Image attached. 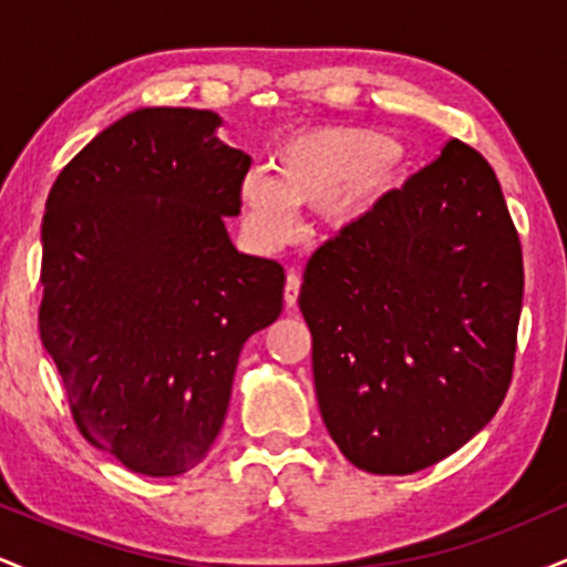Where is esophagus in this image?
Here are the masks:
<instances>
[{
	"mask_svg": "<svg viewBox=\"0 0 567 567\" xmlns=\"http://www.w3.org/2000/svg\"><path fill=\"white\" fill-rule=\"evenodd\" d=\"M298 292H301V277H298V271H288V279H285V303L296 306Z\"/></svg>",
	"mask_w": 567,
	"mask_h": 567,
	"instance_id": "obj_1",
	"label": "esophagus"
}]
</instances>
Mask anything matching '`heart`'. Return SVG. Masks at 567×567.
<instances>
[{
	"label": "heart",
	"mask_w": 567,
	"mask_h": 567,
	"mask_svg": "<svg viewBox=\"0 0 567 567\" xmlns=\"http://www.w3.org/2000/svg\"><path fill=\"white\" fill-rule=\"evenodd\" d=\"M405 162V146L381 130H306L277 148L271 178L245 175L239 202L250 229L269 245L288 243L296 234V205H322L336 229H354L394 192Z\"/></svg>",
	"instance_id": "1"
}]
</instances>
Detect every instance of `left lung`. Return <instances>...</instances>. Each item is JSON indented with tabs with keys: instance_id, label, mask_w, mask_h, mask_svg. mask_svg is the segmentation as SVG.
<instances>
[{
	"instance_id": "8db88e82",
	"label": "left lung",
	"mask_w": 567,
	"mask_h": 567,
	"mask_svg": "<svg viewBox=\"0 0 567 567\" xmlns=\"http://www.w3.org/2000/svg\"><path fill=\"white\" fill-rule=\"evenodd\" d=\"M523 285L496 173L461 141L311 256L298 306L317 402L357 470H426L496 415Z\"/></svg>"
}]
</instances>
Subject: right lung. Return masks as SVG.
Returning <instances> with one entry per match:
<instances>
[{"mask_svg": "<svg viewBox=\"0 0 567 567\" xmlns=\"http://www.w3.org/2000/svg\"><path fill=\"white\" fill-rule=\"evenodd\" d=\"M218 127L205 109H138L63 167L44 205L39 336L82 437L146 477L205 458L239 351L282 311V266L226 231L250 157Z\"/></svg>", "mask_w": 567, "mask_h": 567, "instance_id": "obj_1", "label": "right lung"}]
</instances>
